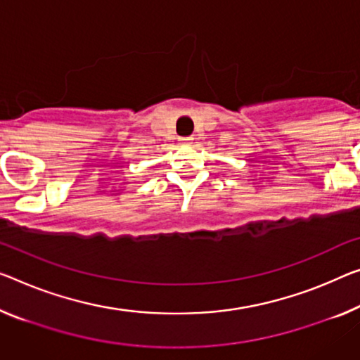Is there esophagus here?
<instances>
[{
    "mask_svg": "<svg viewBox=\"0 0 360 360\" xmlns=\"http://www.w3.org/2000/svg\"><path fill=\"white\" fill-rule=\"evenodd\" d=\"M180 141H181V145H190V143L193 141V138L191 136H181Z\"/></svg>",
    "mask_w": 360,
    "mask_h": 360,
    "instance_id": "1",
    "label": "esophagus"
}]
</instances>
